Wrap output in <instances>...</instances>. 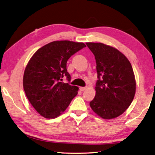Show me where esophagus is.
<instances>
[{"label":"esophagus","instance_id":"1","mask_svg":"<svg viewBox=\"0 0 155 155\" xmlns=\"http://www.w3.org/2000/svg\"><path fill=\"white\" fill-rule=\"evenodd\" d=\"M87 87H80V90H81V91H85L87 89Z\"/></svg>","mask_w":155,"mask_h":155}]
</instances>
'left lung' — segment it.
I'll use <instances>...</instances> for the list:
<instances>
[{
  "label": "left lung",
  "mask_w": 155,
  "mask_h": 155,
  "mask_svg": "<svg viewBox=\"0 0 155 155\" xmlns=\"http://www.w3.org/2000/svg\"><path fill=\"white\" fill-rule=\"evenodd\" d=\"M94 55L98 80L90 106L103 119L117 118L129 107L136 92L130 62L117 48L101 42H87Z\"/></svg>",
  "instance_id": "left-lung-1"
}]
</instances>
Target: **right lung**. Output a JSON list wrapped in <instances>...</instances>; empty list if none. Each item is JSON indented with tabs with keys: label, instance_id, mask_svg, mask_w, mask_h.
<instances>
[{
	"label": "right lung",
	"instance_id": "right-lung-1",
	"mask_svg": "<svg viewBox=\"0 0 155 155\" xmlns=\"http://www.w3.org/2000/svg\"><path fill=\"white\" fill-rule=\"evenodd\" d=\"M85 47L83 42L53 41L39 48L28 61L23 76V88L28 101L41 116H60L77 96L78 87L62 83V78L66 76L71 81L67 61Z\"/></svg>",
	"mask_w": 155,
	"mask_h": 155
}]
</instances>
